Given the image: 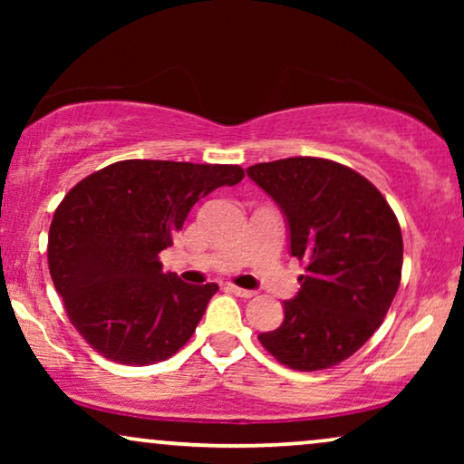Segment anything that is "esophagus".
<instances>
[{"instance_id": "obj_1", "label": "esophagus", "mask_w": 464, "mask_h": 464, "mask_svg": "<svg viewBox=\"0 0 464 464\" xmlns=\"http://www.w3.org/2000/svg\"><path fill=\"white\" fill-rule=\"evenodd\" d=\"M227 289H230L234 295L245 297V300H249V297L256 295V291H251V289H243V287H237V285H230V287H227Z\"/></svg>"}]
</instances>
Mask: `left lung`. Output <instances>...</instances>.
<instances>
[{
	"label": "left lung",
	"instance_id": "left-lung-1",
	"mask_svg": "<svg viewBox=\"0 0 464 464\" xmlns=\"http://www.w3.org/2000/svg\"><path fill=\"white\" fill-rule=\"evenodd\" d=\"M246 175L281 207L291 256L306 264L285 321L257 340L297 372L338 365L372 338L401 281L403 238L378 188L325 158L253 164Z\"/></svg>",
	"mask_w": 464,
	"mask_h": 464
}]
</instances>
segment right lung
Wrapping results in <instances>:
<instances>
[{"instance_id":"1","label":"right lung","mask_w":464,"mask_h":464,"mask_svg":"<svg viewBox=\"0 0 464 464\" xmlns=\"http://www.w3.org/2000/svg\"><path fill=\"white\" fill-rule=\"evenodd\" d=\"M243 177L237 164L122 160L69 189L50 224L48 268L69 321L94 351L151 365L192 338L219 287L164 275L158 253L196 202Z\"/></svg>"}]
</instances>
